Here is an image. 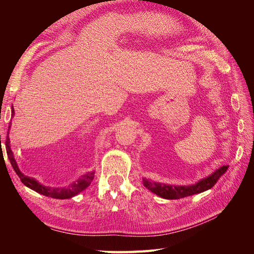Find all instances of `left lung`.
<instances>
[{
	"label": "left lung",
	"mask_w": 254,
	"mask_h": 254,
	"mask_svg": "<svg viewBox=\"0 0 254 254\" xmlns=\"http://www.w3.org/2000/svg\"><path fill=\"white\" fill-rule=\"evenodd\" d=\"M227 165L221 166L210 176L199 180L195 184H190V186H171V184L159 183L146 178H143V184L146 189L152 191L153 194L164 199H181L188 196L202 193L204 190L212 189L220 177L227 172Z\"/></svg>",
	"instance_id": "left-lung-1"
}]
</instances>
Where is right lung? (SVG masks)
Returning <instances> with one entry per match:
<instances>
[{
  "instance_id": "right-lung-1",
  "label": "right lung",
  "mask_w": 254,
  "mask_h": 254,
  "mask_svg": "<svg viewBox=\"0 0 254 254\" xmlns=\"http://www.w3.org/2000/svg\"><path fill=\"white\" fill-rule=\"evenodd\" d=\"M14 114V110L12 109V115ZM9 130V129H8ZM9 137L7 136L6 139V146H7V151H8V158L10 160V163L13 167L14 172L17 173V175L19 176L20 180L22 181V183L26 186L27 188H29L30 190H33L37 193L42 194L47 197H52V198H56V199H67V198H72L75 195L79 194L80 191H82L84 189H87L90 183L92 182L94 178V172H90L86 175H83L81 178L73 184H71L68 188H61V189H55V188H50V187H44L42 186L41 183L38 182L36 179L34 178H30V177H27L25 175H23L19 167L18 164L16 162V160L13 159L12 156V151L9 147Z\"/></svg>"
}]
</instances>
